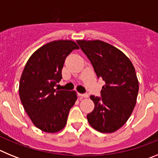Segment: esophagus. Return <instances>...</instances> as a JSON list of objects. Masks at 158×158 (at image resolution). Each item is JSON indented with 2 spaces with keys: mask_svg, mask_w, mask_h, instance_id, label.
Segmentation results:
<instances>
[{
  "mask_svg": "<svg viewBox=\"0 0 158 158\" xmlns=\"http://www.w3.org/2000/svg\"><path fill=\"white\" fill-rule=\"evenodd\" d=\"M78 95H79V96L81 97V98H88V97H89V95L88 94H78Z\"/></svg>",
  "mask_w": 158,
  "mask_h": 158,
  "instance_id": "1",
  "label": "esophagus"
}]
</instances>
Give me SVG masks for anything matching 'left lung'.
<instances>
[{
	"label": "left lung",
	"instance_id": "left-lung-1",
	"mask_svg": "<svg viewBox=\"0 0 158 158\" xmlns=\"http://www.w3.org/2000/svg\"><path fill=\"white\" fill-rule=\"evenodd\" d=\"M90 60L97 77L105 81L101 98L91 96L94 109L87 115L93 128L101 133H113L126 123L136 104L139 80L126 54L101 40H77Z\"/></svg>",
	"mask_w": 158,
	"mask_h": 158
}]
</instances>
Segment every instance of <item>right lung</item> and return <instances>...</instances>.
I'll use <instances>...</instances> for the list:
<instances>
[{
  "mask_svg": "<svg viewBox=\"0 0 158 158\" xmlns=\"http://www.w3.org/2000/svg\"><path fill=\"white\" fill-rule=\"evenodd\" d=\"M75 49H79L77 44L68 40L42 46L27 60L20 77L19 94L23 108L35 126L47 133L65 127L77 99L75 91L54 89L62 79L65 58Z\"/></svg>",
  "mask_w": 158,
  "mask_h": 158,
  "instance_id": "obj_1",
  "label": "right lung"
}]
</instances>
